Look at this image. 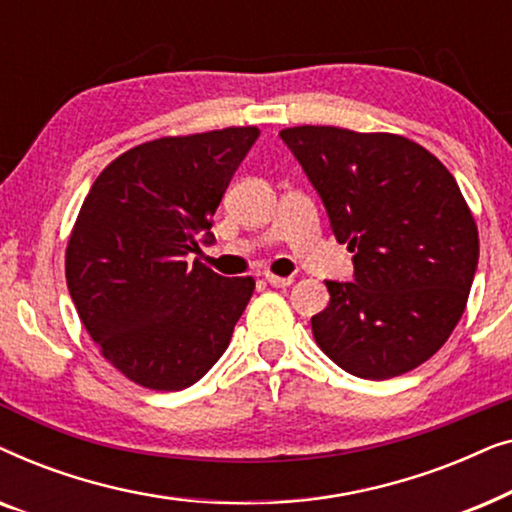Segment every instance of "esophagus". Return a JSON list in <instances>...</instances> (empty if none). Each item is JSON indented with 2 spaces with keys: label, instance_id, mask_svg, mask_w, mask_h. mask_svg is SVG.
<instances>
[{
  "label": "esophagus",
  "instance_id": "34e87169",
  "mask_svg": "<svg viewBox=\"0 0 512 512\" xmlns=\"http://www.w3.org/2000/svg\"><path fill=\"white\" fill-rule=\"evenodd\" d=\"M265 282H268L270 286H275V289H286V286L293 284L291 277H279V275H272V272H268L265 275Z\"/></svg>",
  "mask_w": 512,
  "mask_h": 512
}]
</instances>
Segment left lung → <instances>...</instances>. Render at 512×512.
<instances>
[{
  "instance_id": "8db88e82",
  "label": "left lung",
  "mask_w": 512,
  "mask_h": 512,
  "mask_svg": "<svg viewBox=\"0 0 512 512\" xmlns=\"http://www.w3.org/2000/svg\"><path fill=\"white\" fill-rule=\"evenodd\" d=\"M324 202L354 282H326L312 317L328 359L363 380H389L431 359L466 310L478 226L440 160L389 132L298 125L279 132Z\"/></svg>"
}]
</instances>
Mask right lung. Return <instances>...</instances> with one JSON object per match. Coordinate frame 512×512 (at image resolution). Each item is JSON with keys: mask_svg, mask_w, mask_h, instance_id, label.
I'll list each match as a JSON object with an SVG mask.
<instances>
[{"mask_svg": "<svg viewBox=\"0 0 512 512\" xmlns=\"http://www.w3.org/2000/svg\"><path fill=\"white\" fill-rule=\"evenodd\" d=\"M261 130L160 137L125 151L90 186L69 235L65 275L104 359L139 387H191L226 352L254 277L198 258L212 216Z\"/></svg>", "mask_w": 512, "mask_h": 512, "instance_id": "obj_1", "label": "right lung"}]
</instances>
